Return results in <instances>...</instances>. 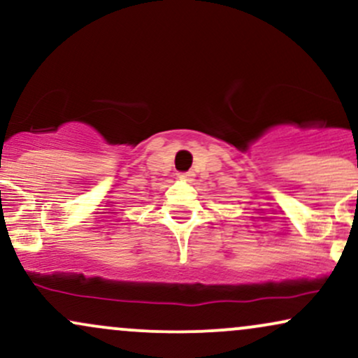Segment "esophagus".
I'll use <instances>...</instances> for the list:
<instances>
[{
  "mask_svg": "<svg viewBox=\"0 0 358 358\" xmlns=\"http://www.w3.org/2000/svg\"><path fill=\"white\" fill-rule=\"evenodd\" d=\"M178 176L182 180H187V182H190V180H193V176H195V175H193V171H185V173H180Z\"/></svg>",
  "mask_w": 358,
  "mask_h": 358,
  "instance_id": "1",
  "label": "esophagus"
}]
</instances>
